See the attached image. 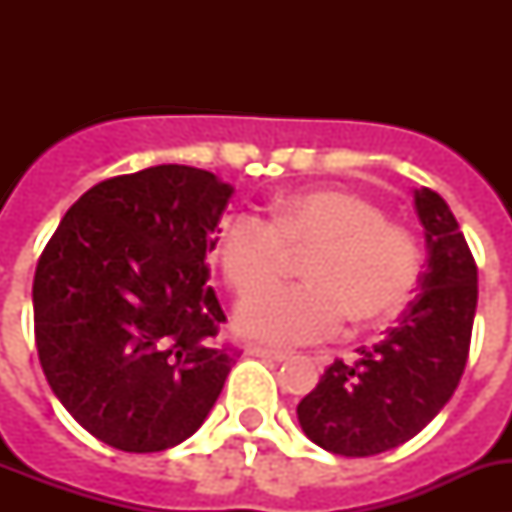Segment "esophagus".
I'll use <instances>...</instances> for the list:
<instances>
[{
    "mask_svg": "<svg viewBox=\"0 0 512 512\" xmlns=\"http://www.w3.org/2000/svg\"><path fill=\"white\" fill-rule=\"evenodd\" d=\"M246 354L256 356V359H264V361H277V364L287 361V354H284V351H274V348H264V346H248Z\"/></svg>",
    "mask_w": 512,
    "mask_h": 512,
    "instance_id": "esophagus-1",
    "label": "esophagus"
}]
</instances>
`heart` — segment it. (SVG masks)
I'll return each instance as SVG.
<instances>
[{
  "mask_svg": "<svg viewBox=\"0 0 512 512\" xmlns=\"http://www.w3.org/2000/svg\"><path fill=\"white\" fill-rule=\"evenodd\" d=\"M307 282L279 284L243 300L235 325L269 346H305L333 338L346 315L374 320L395 310L418 277L413 235L387 223L374 202L343 189L289 194L274 217L233 212L220 220L215 253L238 295H251L282 274L289 251H306Z\"/></svg>",
  "mask_w": 512,
  "mask_h": 512,
  "instance_id": "1",
  "label": "heart"
}]
</instances>
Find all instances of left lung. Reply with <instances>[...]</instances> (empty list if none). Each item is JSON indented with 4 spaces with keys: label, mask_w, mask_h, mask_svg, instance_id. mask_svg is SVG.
Listing matches in <instances>:
<instances>
[{
    "label": "left lung",
    "mask_w": 512,
    "mask_h": 512,
    "mask_svg": "<svg viewBox=\"0 0 512 512\" xmlns=\"http://www.w3.org/2000/svg\"><path fill=\"white\" fill-rule=\"evenodd\" d=\"M428 264L420 295L356 364L336 359L302 397L297 420L320 449L374 456L418 436L451 400L469 356L477 266L454 212L433 189L413 192Z\"/></svg>",
    "instance_id": "left-lung-1"
}]
</instances>
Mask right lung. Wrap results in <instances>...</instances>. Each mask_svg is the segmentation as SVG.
Returning a JSON list of instances; mask_svg holds the SVG:
<instances>
[{
  "instance_id": "1",
  "label": "right lung",
  "mask_w": 512,
  "mask_h": 512,
  "mask_svg": "<svg viewBox=\"0 0 512 512\" xmlns=\"http://www.w3.org/2000/svg\"><path fill=\"white\" fill-rule=\"evenodd\" d=\"M233 187L161 164L84 192L35 269L40 366L81 428L112 449L187 441L223 392L235 351L207 253Z\"/></svg>"
}]
</instances>
